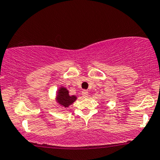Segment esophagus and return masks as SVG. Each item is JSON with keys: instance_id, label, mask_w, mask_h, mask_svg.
Instances as JSON below:
<instances>
[{"instance_id": "obj_1", "label": "esophagus", "mask_w": 160, "mask_h": 160, "mask_svg": "<svg viewBox=\"0 0 160 160\" xmlns=\"http://www.w3.org/2000/svg\"><path fill=\"white\" fill-rule=\"evenodd\" d=\"M82 97H84V98H87V97H88V91H82Z\"/></svg>"}]
</instances>
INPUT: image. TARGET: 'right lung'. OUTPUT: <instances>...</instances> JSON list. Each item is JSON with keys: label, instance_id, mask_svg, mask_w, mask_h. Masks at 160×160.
I'll return each mask as SVG.
<instances>
[{"label": "right lung", "instance_id": "obj_1", "mask_svg": "<svg viewBox=\"0 0 160 160\" xmlns=\"http://www.w3.org/2000/svg\"><path fill=\"white\" fill-rule=\"evenodd\" d=\"M56 99H57V102L60 105L67 108L69 105L72 104L76 100L77 98L76 96H69L68 90L67 88L61 87L58 90L57 98Z\"/></svg>", "mask_w": 160, "mask_h": 160}]
</instances>
